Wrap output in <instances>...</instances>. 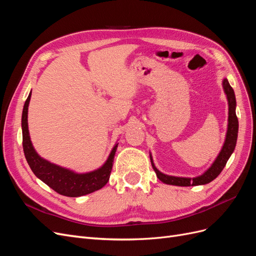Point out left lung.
I'll list each match as a JSON object with an SVG mask.
<instances>
[{"label":"left lung","instance_id":"left-lung-1","mask_svg":"<svg viewBox=\"0 0 256 256\" xmlns=\"http://www.w3.org/2000/svg\"><path fill=\"white\" fill-rule=\"evenodd\" d=\"M222 88L224 90V94L228 99V130L226 134V140L222 145V148L218 156L214 159L206 171L196 177H182V176H173L168 175L160 172L154 164L152 156L150 152L152 166L154 168V173H156L159 180L166 184H173V186H180V187H189V186H200V184H206L212 182L214 178L218 177V175L222 172V170L226 166L228 160L233 154L235 146L237 143V136H238V118L236 116V97L234 90L228 83V78H223L222 80Z\"/></svg>","mask_w":256,"mask_h":256}]
</instances>
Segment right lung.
<instances>
[{"label": "right lung", "instance_id": "obj_1", "mask_svg": "<svg viewBox=\"0 0 256 256\" xmlns=\"http://www.w3.org/2000/svg\"><path fill=\"white\" fill-rule=\"evenodd\" d=\"M30 96H32V92H30L24 106H23L21 128L23 152H24L26 159L35 176L60 194L69 198L86 196L104 187L109 182L118 143H115L109 157L102 166L86 173H76L70 168L58 166L47 159H44L35 150L28 132V112Z\"/></svg>", "mask_w": 256, "mask_h": 256}]
</instances>
